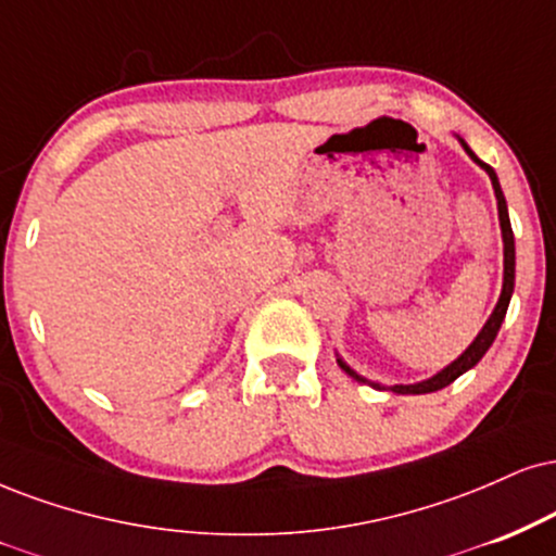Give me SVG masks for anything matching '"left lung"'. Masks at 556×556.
I'll list each match as a JSON object with an SVG mask.
<instances>
[{"label":"left lung","mask_w":556,"mask_h":556,"mask_svg":"<svg viewBox=\"0 0 556 556\" xmlns=\"http://www.w3.org/2000/svg\"><path fill=\"white\" fill-rule=\"evenodd\" d=\"M462 141L464 152H467L471 160H475L479 167L484 169V173L490 175L492 180V188H495V198H497V216H500V229H503V291H500V299H497V306L495 312L490 314V319L484 321V327L479 330V334L475 338V342L464 351L462 355L454 363H448V366L443 368V371H438L435 376H430V379L425 381H417V383H394V387H381V383L376 381H368L363 379L361 374H355L351 366H348L345 361L338 358V366L345 371L348 376H353L355 381H363V383H371L374 389H389V392L394 394H430V392H438V389L448 387V383H454L458 376L467 374L469 368H475L479 361H482V355L490 351V345L495 342L497 332H500V325H503L505 319V312H508V304H510V296H513V286H516V239H513V229H510V216H508V203H505V195H503V188H500V180L495 175V169L490 167V164H484L479 156L471 152L467 147V141Z\"/></svg>","instance_id":"8db88e82"}]
</instances>
